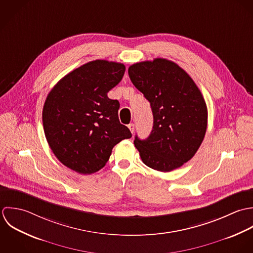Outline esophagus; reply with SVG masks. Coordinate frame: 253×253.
Listing matches in <instances>:
<instances>
[{
  "instance_id": "1",
  "label": "esophagus",
  "mask_w": 253,
  "mask_h": 253,
  "mask_svg": "<svg viewBox=\"0 0 253 253\" xmlns=\"http://www.w3.org/2000/svg\"><path fill=\"white\" fill-rule=\"evenodd\" d=\"M128 128L130 129V131H131V133H132V134L135 132V124H133V123L129 124V125H128Z\"/></svg>"
}]
</instances>
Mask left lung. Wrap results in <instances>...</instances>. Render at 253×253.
Instances as JSON below:
<instances>
[{"label": "left lung", "instance_id": "left-lung-1", "mask_svg": "<svg viewBox=\"0 0 253 253\" xmlns=\"http://www.w3.org/2000/svg\"><path fill=\"white\" fill-rule=\"evenodd\" d=\"M134 86L150 101L153 126L148 139L135 137L143 162L169 172L181 167L198 152L207 128V107L190 75L175 62L154 58L128 69Z\"/></svg>", "mask_w": 253, "mask_h": 253}]
</instances>
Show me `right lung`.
<instances>
[{
	"mask_svg": "<svg viewBox=\"0 0 253 253\" xmlns=\"http://www.w3.org/2000/svg\"><path fill=\"white\" fill-rule=\"evenodd\" d=\"M123 63L97 59L74 69L49 93L43 107L46 139L66 167L92 174L101 169L115 145L130 139L118 118L119 101L107 93L123 78Z\"/></svg>",
	"mask_w": 253,
	"mask_h": 253,
	"instance_id": "add662e5",
	"label": "right lung"
}]
</instances>
